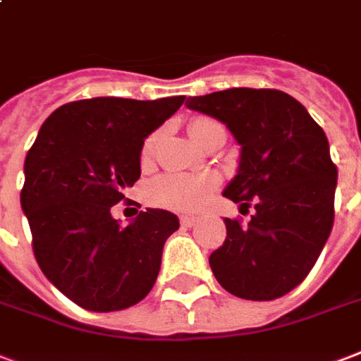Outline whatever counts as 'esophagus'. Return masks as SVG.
I'll return each instance as SVG.
<instances>
[{"mask_svg":"<svg viewBox=\"0 0 361 361\" xmlns=\"http://www.w3.org/2000/svg\"><path fill=\"white\" fill-rule=\"evenodd\" d=\"M196 222H197V216H183V219H180V224L186 226V228H192Z\"/></svg>","mask_w":361,"mask_h":361,"instance_id":"esophagus-1","label":"esophagus"}]
</instances>
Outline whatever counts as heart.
Listing matches in <instances>:
<instances>
[{
  "mask_svg": "<svg viewBox=\"0 0 361 361\" xmlns=\"http://www.w3.org/2000/svg\"><path fill=\"white\" fill-rule=\"evenodd\" d=\"M224 131L219 121L211 118H194L188 126L190 137L203 146L211 135ZM159 135L154 133L142 142L140 164L150 165L158 148ZM216 188L213 175H164L148 186V197L159 207L173 211H196L203 207Z\"/></svg>",
  "mask_w": 361,
  "mask_h": 361,
  "instance_id": "heart-1",
  "label": "heart"
}]
</instances>
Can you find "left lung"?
I'll return each mask as SVG.
<instances>
[{
    "instance_id": "left-lung-1",
    "label": "left lung",
    "mask_w": 361,
    "mask_h": 361,
    "mask_svg": "<svg viewBox=\"0 0 361 361\" xmlns=\"http://www.w3.org/2000/svg\"><path fill=\"white\" fill-rule=\"evenodd\" d=\"M186 106L221 119L240 142V171L224 196L255 207L247 224L224 219L211 270L240 299H280L310 274L331 234L337 165L324 129L278 89H224Z\"/></svg>"
}]
</instances>
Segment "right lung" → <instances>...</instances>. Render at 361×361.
<instances>
[{"label":"right lung","instance_id":"add662e5","mask_svg":"<svg viewBox=\"0 0 361 361\" xmlns=\"http://www.w3.org/2000/svg\"><path fill=\"white\" fill-rule=\"evenodd\" d=\"M183 102L184 97L74 100L45 119L26 154L20 205L36 261L85 310L129 308L156 283L177 215L146 209L123 226L110 207L139 180L146 137Z\"/></svg>","mask_w":361,"mask_h":361}]
</instances>
